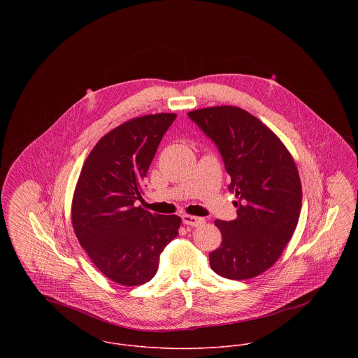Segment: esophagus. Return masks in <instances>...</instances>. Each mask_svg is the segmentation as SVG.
Instances as JSON below:
<instances>
[{
  "mask_svg": "<svg viewBox=\"0 0 358 358\" xmlns=\"http://www.w3.org/2000/svg\"><path fill=\"white\" fill-rule=\"evenodd\" d=\"M182 220L185 224L187 226H192V227H199L204 223V217H200V216H193V215H183L182 216Z\"/></svg>",
  "mask_w": 358,
  "mask_h": 358,
  "instance_id": "1",
  "label": "esophagus"
}]
</instances>
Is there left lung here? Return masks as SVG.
<instances>
[{"instance_id": "1", "label": "left lung", "mask_w": 358, "mask_h": 358, "mask_svg": "<svg viewBox=\"0 0 358 358\" xmlns=\"http://www.w3.org/2000/svg\"><path fill=\"white\" fill-rule=\"evenodd\" d=\"M189 117L216 143L238 200L237 219L215 220L222 244L209 254L210 268L230 280L254 278L278 260L299 220L302 185L294 157L240 107L212 106Z\"/></svg>"}]
</instances>
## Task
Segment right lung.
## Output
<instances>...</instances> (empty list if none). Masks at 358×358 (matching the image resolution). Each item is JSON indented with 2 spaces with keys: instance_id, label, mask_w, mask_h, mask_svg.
Returning <instances> with one entry per match:
<instances>
[{
  "instance_id": "obj_1",
  "label": "right lung",
  "mask_w": 358,
  "mask_h": 358,
  "mask_svg": "<svg viewBox=\"0 0 358 358\" xmlns=\"http://www.w3.org/2000/svg\"><path fill=\"white\" fill-rule=\"evenodd\" d=\"M176 114L131 118L106 134L87 157L76 185L71 223L78 243L108 280L136 287L150 281L182 219L143 209L145 178Z\"/></svg>"
}]
</instances>
